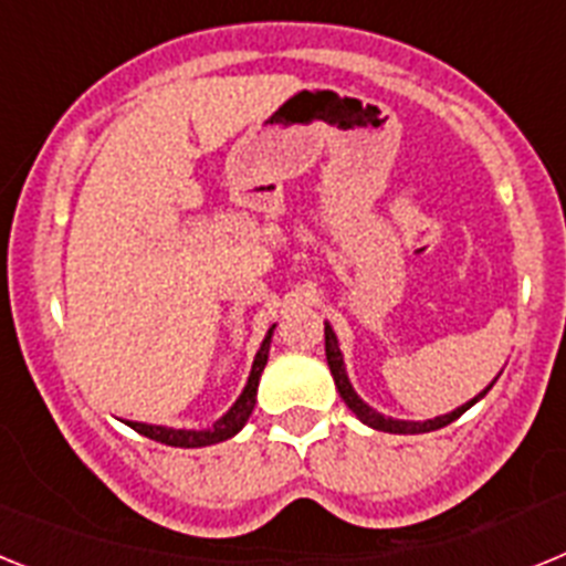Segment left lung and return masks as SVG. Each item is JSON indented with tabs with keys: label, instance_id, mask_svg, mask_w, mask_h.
<instances>
[{
	"label": "left lung",
	"instance_id": "left-lung-1",
	"mask_svg": "<svg viewBox=\"0 0 566 566\" xmlns=\"http://www.w3.org/2000/svg\"><path fill=\"white\" fill-rule=\"evenodd\" d=\"M326 359H328V368H332V377H334V385H337L339 397H343V402L352 408V413H357L359 422H365L368 428H374V431H385V433H428V431H439V428H444V424H451L453 419L462 417L468 408H473V405L479 402V399L484 397V394L493 388V382L484 388L479 397H473L470 402L459 405L457 411L444 413V417H433V419H424V422H405V419H391V417H382V413H377L371 408V405H365L363 399L357 397V391L352 388V382H348V374H345V363H343V352H339V343H337V334L332 332V326L326 323Z\"/></svg>",
	"mask_w": 566,
	"mask_h": 566
}]
</instances>
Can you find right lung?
<instances>
[{
	"mask_svg": "<svg viewBox=\"0 0 566 566\" xmlns=\"http://www.w3.org/2000/svg\"><path fill=\"white\" fill-rule=\"evenodd\" d=\"M272 332L274 326L269 328V334L263 337L260 343V352L254 354V363H252V374H249V382L243 388V394L238 397V402L223 413L212 428L207 431H187V428H164V424H147V422H127L133 431H138L142 437L155 439V442L169 444V448H207V444L214 442H223V439H232L234 433L247 424V419L252 417L254 411V399H258V382H260V374L266 368V359H269V343H272Z\"/></svg>",
	"mask_w": 566,
	"mask_h": 566,
	"instance_id": "add662e5",
	"label": "right lung"
}]
</instances>
